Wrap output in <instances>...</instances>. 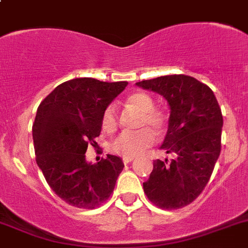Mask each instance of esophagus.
<instances>
[{
  "instance_id": "1",
  "label": "esophagus",
  "mask_w": 248,
  "mask_h": 248,
  "mask_svg": "<svg viewBox=\"0 0 248 248\" xmlns=\"http://www.w3.org/2000/svg\"><path fill=\"white\" fill-rule=\"evenodd\" d=\"M133 159H134L133 157H124V158H122V161H124V164H128V163H131Z\"/></svg>"
}]
</instances>
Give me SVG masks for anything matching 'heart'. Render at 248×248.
Instances as JSON below:
<instances>
[{
    "instance_id": "heart-1",
    "label": "heart",
    "mask_w": 248,
    "mask_h": 248,
    "mask_svg": "<svg viewBox=\"0 0 248 248\" xmlns=\"http://www.w3.org/2000/svg\"><path fill=\"white\" fill-rule=\"evenodd\" d=\"M127 103L141 112L139 131H124L112 141L111 149L115 154L124 157H137L141 155L155 141L156 134H162L168 124L166 112L155 109V101L149 93L141 91L127 96ZM102 128L106 132H114L117 128V111L114 104H109L103 110L101 119ZM150 128L154 129L152 132Z\"/></svg>"
}]
</instances>
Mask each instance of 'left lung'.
<instances>
[{
	"label": "left lung",
	"instance_id": "left-lung-1",
	"mask_svg": "<svg viewBox=\"0 0 248 248\" xmlns=\"http://www.w3.org/2000/svg\"><path fill=\"white\" fill-rule=\"evenodd\" d=\"M137 85L168 102L170 116L161 149L176 155L171 161H154L144 192L161 209H180L202 193L214 171L221 152V108L212 90L193 77L174 74Z\"/></svg>",
	"mask_w": 248,
	"mask_h": 248
}]
</instances>
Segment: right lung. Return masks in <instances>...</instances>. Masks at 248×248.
<instances>
[{"label": "right lung", "mask_w": 248, "mask_h": 248, "mask_svg": "<svg viewBox=\"0 0 248 248\" xmlns=\"http://www.w3.org/2000/svg\"><path fill=\"white\" fill-rule=\"evenodd\" d=\"M127 84L77 78L55 87L37 109L32 127L36 162L50 188L72 206L94 209L114 191L122 159L108 155L91 164L85 152L97 144L103 110Z\"/></svg>", "instance_id": "1"}]
</instances>
